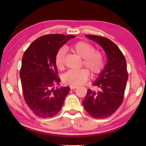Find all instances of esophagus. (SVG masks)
<instances>
[{"instance_id": "34e87169", "label": "esophagus", "mask_w": 146, "mask_h": 146, "mask_svg": "<svg viewBox=\"0 0 146 146\" xmlns=\"http://www.w3.org/2000/svg\"><path fill=\"white\" fill-rule=\"evenodd\" d=\"M70 88H71V90H73V89H76V88H78V86H75V85H71Z\"/></svg>"}]
</instances>
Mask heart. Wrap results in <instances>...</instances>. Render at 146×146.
Segmentation results:
<instances>
[{
    "label": "heart",
    "instance_id": "b5f03b06",
    "mask_svg": "<svg viewBox=\"0 0 146 146\" xmlns=\"http://www.w3.org/2000/svg\"><path fill=\"white\" fill-rule=\"evenodd\" d=\"M80 57L83 58L82 64L90 71L92 75L100 73L104 67L103 53L98 49H95L92 44L85 41H78L67 47ZM66 50L60 48L55 55V64L59 70H63L64 66V56ZM89 71L85 68L71 70L65 73L63 77L64 83L71 85H82L89 78Z\"/></svg>",
    "mask_w": 146,
    "mask_h": 146
}]
</instances>
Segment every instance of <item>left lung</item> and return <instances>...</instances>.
Instances as JSON below:
<instances>
[{"label": "left lung", "mask_w": 146, "mask_h": 146, "mask_svg": "<svg viewBox=\"0 0 146 146\" xmlns=\"http://www.w3.org/2000/svg\"><path fill=\"white\" fill-rule=\"evenodd\" d=\"M86 36L104 49L107 63L97 81L93 83L98 91L88 89L83 105L90 115L105 119L111 115L123 102L128 80L126 60L119 47L109 39L95 35Z\"/></svg>", "instance_id": "8db88e82"}]
</instances>
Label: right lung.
I'll return each mask as SVG.
<instances>
[{
    "label": "right lung",
    "instance_id": "add662e5",
    "mask_svg": "<svg viewBox=\"0 0 146 146\" xmlns=\"http://www.w3.org/2000/svg\"><path fill=\"white\" fill-rule=\"evenodd\" d=\"M75 37L60 34L42 36L24 52L20 70L23 96L27 106L37 116L52 117L63 106L70 88H53L60 82L55 55L62 46Z\"/></svg>",
    "mask_w": 146,
    "mask_h": 146
}]
</instances>
